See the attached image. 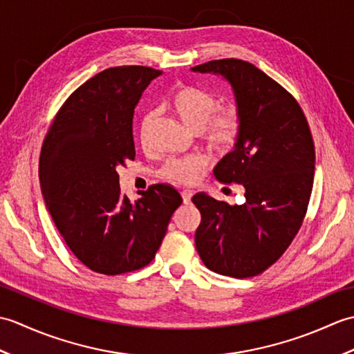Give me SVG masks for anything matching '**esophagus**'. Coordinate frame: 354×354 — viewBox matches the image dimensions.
<instances>
[{"instance_id": "34e87169", "label": "esophagus", "mask_w": 354, "mask_h": 354, "mask_svg": "<svg viewBox=\"0 0 354 354\" xmlns=\"http://www.w3.org/2000/svg\"><path fill=\"white\" fill-rule=\"evenodd\" d=\"M181 194H183V201H184V204H190L192 196H193V192H192V190H183V192H181Z\"/></svg>"}]
</instances>
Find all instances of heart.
<instances>
[{
  "instance_id": "obj_1",
  "label": "heart",
  "mask_w": 354,
  "mask_h": 354,
  "mask_svg": "<svg viewBox=\"0 0 354 354\" xmlns=\"http://www.w3.org/2000/svg\"><path fill=\"white\" fill-rule=\"evenodd\" d=\"M170 108L179 120L194 132H201L205 145L214 152L227 153L234 149L242 135V115L237 108L217 111V100L213 94L196 86H181L170 97ZM152 114L142 120V137L152 123ZM209 167V158L193 155L173 158L162 165L160 176L165 181L179 185L196 184Z\"/></svg>"
}]
</instances>
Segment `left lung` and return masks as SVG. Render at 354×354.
Wrapping results in <instances>:
<instances>
[{"label":"left lung","instance_id":"left-lung-1","mask_svg":"<svg viewBox=\"0 0 354 354\" xmlns=\"http://www.w3.org/2000/svg\"><path fill=\"white\" fill-rule=\"evenodd\" d=\"M230 82L242 115V135L216 165L225 184H242L246 201L230 205L205 193L193 196L201 212L194 243L217 274L248 278L281 257L301 228L315 175V146L303 109L268 74L240 59L193 66Z\"/></svg>","mask_w":354,"mask_h":354}]
</instances>
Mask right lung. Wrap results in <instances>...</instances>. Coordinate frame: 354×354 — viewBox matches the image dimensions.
Segmentation results:
<instances>
[{
  "instance_id": "right-lung-1",
  "label": "right lung",
  "mask_w": 354,
  "mask_h": 354,
  "mask_svg": "<svg viewBox=\"0 0 354 354\" xmlns=\"http://www.w3.org/2000/svg\"><path fill=\"white\" fill-rule=\"evenodd\" d=\"M160 70L114 66L86 80L45 135L39 181L47 209L71 252L94 272L118 275L155 259L183 198L156 184L132 202L117 169L135 158L133 109Z\"/></svg>"
}]
</instances>
